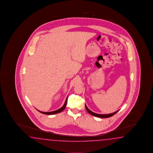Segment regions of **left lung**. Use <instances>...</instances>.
Wrapping results in <instances>:
<instances>
[{
	"label": "left lung",
	"instance_id": "obj_1",
	"mask_svg": "<svg viewBox=\"0 0 153 153\" xmlns=\"http://www.w3.org/2000/svg\"><path fill=\"white\" fill-rule=\"evenodd\" d=\"M85 109H86L87 111H88L89 114H90L94 116L95 117H100V118H108V117H111L112 116L114 115L116 112H118L119 111V110L116 111L115 112H113V113H111V114H96V113H94V112H92V111H91L87 108V106L86 105H85Z\"/></svg>",
	"mask_w": 153,
	"mask_h": 153
}]
</instances>
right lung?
Segmentation results:
<instances>
[{"label":"right lung","instance_id":"add662e5","mask_svg":"<svg viewBox=\"0 0 153 153\" xmlns=\"http://www.w3.org/2000/svg\"><path fill=\"white\" fill-rule=\"evenodd\" d=\"M66 104H67V98L66 99L65 102V104H64V105L62 106V107H61V108L58 109L57 110H55V111H51V112H42V111H39V110H37L39 112H41L42 114H45V115H53V114H58V113H59V112L62 111L64 110L65 108L66 105Z\"/></svg>","mask_w":153,"mask_h":153}]
</instances>
